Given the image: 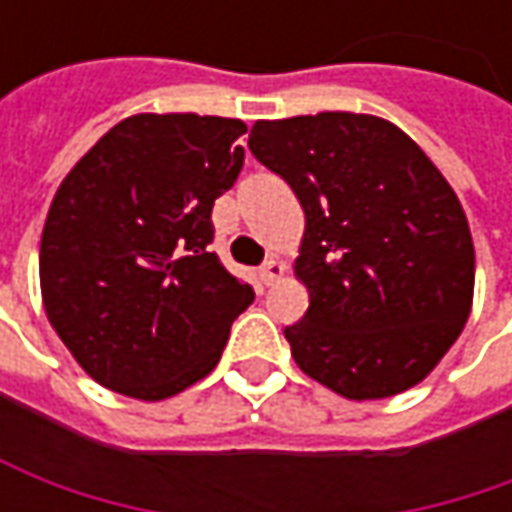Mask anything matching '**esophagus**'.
<instances>
[{"mask_svg": "<svg viewBox=\"0 0 512 512\" xmlns=\"http://www.w3.org/2000/svg\"><path fill=\"white\" fill-rule=\"evenodd\" d=\"M282 273H285V265H282L279 259H267L265 265L259 267V279H262L265 285H273Z\"/></svg>", "mask_w": 512, "mask_h": 512, "instance_id": "1", "label": "esophagus"}]
</instances>
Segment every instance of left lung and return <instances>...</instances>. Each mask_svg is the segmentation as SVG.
I'll list each match as a JSON object with an SVG mask.
<instances>
[{"instance_id":"obj_1","label":"left lung","mask_w":512,"mask_h":512,"mask_svg":"<svg viewBox=\"0 0 512 512\" xmlns=\"http://www.w3.org/2000/svg\"><path fill=\"white\" fill-rule=\"evenodd\" d=\"M247 148L305 210L296 276L310 307L285 327L296 364L356 402L422 382L459 339L476 279L439 168L393 122L344 110L256 122Z\"/></svg>"}]
</instances>
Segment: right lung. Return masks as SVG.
I'll return each instance as SVG.
<instances>
[{
	"instance_id": "obj_1",
	"label": "right lung",
	"mask_w": 512,
	"mask_h": 512,
	"mask_svg": "<svg viewBox=\"0 0 512 512\" xmlns=\"http://www.w3.org/2000/svg\"><path fill=\"white\" fill-rule=\"evenodd\" d=\"M242 119L139 113L73 165L50 202L39 282L50 325L90 379L159 402L219 364L253 302L213 242V202L245 165Z\"/></svg>"
}]
</instances>
